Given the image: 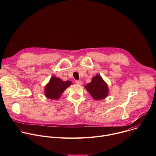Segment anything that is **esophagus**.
<instances>
[{
    "label": "esophagus",
    "mask_w": 156,
    "mask_h": 156,
    "mask_svg": "<svg viewBox=\"0 0 156 156\" xmlns=\"http://www.w3.org/2000/svg\"><path fill=\"white\" fill-rule=\"evenodd\" d=\"M75 83H76L77 84H78V85H81V84H83V82H82V81H81V80H76V81H75Z\"/></svg>",
    "instance_id": "obj_1"
}]
</instances>
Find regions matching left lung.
I'll list each match as a JSON object with an SVG mask.
<instances>
[{
    "label": "left lung",
    "instance_id": "1",
    "mask_svg": "<svg viewBox=\"0 0 156 156\" xmlns=\"http://www.w3.org/2000/svg\"><path fill=\"white\" fill-rule=\"evenodd\" d=\"M84 88L96 101L105 99L109 93L107 83L99 74L93 76L91 82L87 83Z\"/></svg>",
    "mask_w": 156,
    "mask_h": 156
}]
</instances>
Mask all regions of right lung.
<instances>
[{"label":"right lung","mask_w":156,"mask_h":156,"mask_svg":"<svg viewBox=\"0 0 156 156\" xmlns=\"http://www.w3.org/2000/svg\"><path fill=\"white\" fill-rule=\"evenodd\" d=\"M72 84L70 81H64L60 78L53 76L44 89V94L48 99L52 100L58 99L66 88Z\"/></svg>","instance_id":"right-lung-1"}]
</instances>
